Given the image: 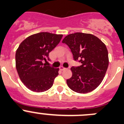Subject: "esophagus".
Returning <instances> with one entry per match:
<instances>
[{
	"label": "esophagus",
	"instance_id": "34e87169",
	"mask_svg": "<svg viewBox=\"0 0 124 124\" xmlns=\"http://www.w3.org/2000/svg\"><path fill=\"white\" fill-rule=\"evenodd\" d=\"M66 69V68H65V67H62V66H61V67H60V70H65Z\"/></svg>",
	"mask_w": 124,
	"mask_h": 124
}]
</instances>
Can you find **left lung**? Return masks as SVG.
Wrapping results in <instances>:
<instances>
[{
	"mask_svg": "<svg viewBox=\"0 0 124 124\" xmlns=\"http://www.w3.org/2000/svg\"><path fill=\"white\" fill-rule=\"evenodd\" d=\"M62 43L67 45L75 61L82 65L71 68L72 76L67 84L72 91L79 93L92 92L100 84L109 64L106 45L96 36L76 32L67 35Z\"/></svg>",
	"mask_w": 124,
	"mask_h": 124,
	"instance_id": "1",
	"label": "left lung"
}]
</instances>
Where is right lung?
I'll use <instances>...</instances> for the list:
<instances>
[{"label": "right lung", "mask_w": 124, "mask_h": 124, "mask_svg": "<svg viewBox=\"0 0 124 124\" xmlns=\"http://www.w3.org/2000/svg\"><path fill=\"white\" fill-rule=\"evenodd\" d=\"M63 35L40 32L23 40L15 55L16 68L21 81L31 91L42 92L51 88L59 69L43 63L49 53L59 43Z\"/></svg>", "instance_id": "1"}]
</instances>
